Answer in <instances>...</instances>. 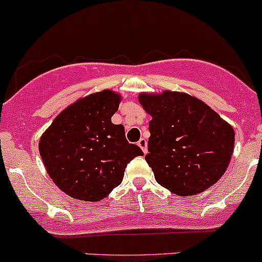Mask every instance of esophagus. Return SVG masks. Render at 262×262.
Returning a JSON list of instances; mask_svg holds the SVG:
<instances>
[{"label":"esophagus","mask_w":262,"mask_h":262,"mask_svg":"<svg viewBox=\"0 0 262 262\" xmlns=\"http://www.w3.org/2000/svg\"><path fill=\"white\" fill-rule=\"evenodd\" d=\"M138 146L141 147L142 151H143V154H147V141L144 138H141L138 141Z\"/></svg>","instance_id":"esophagus-1"}]
</instances>
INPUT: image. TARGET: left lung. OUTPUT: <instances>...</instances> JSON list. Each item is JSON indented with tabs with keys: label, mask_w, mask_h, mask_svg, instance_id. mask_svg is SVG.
<instances>
[{
	"label": "left lung",
	"mask_w": 262,
	"mask_h": 262,
	"mask_svg": "<svg viewBox=\"0 0 262 262\" xmlns=\"http://www.w3.org/2000/svg\"><path fill=\"white\" fill-rule=\"evenodd\" d=\"M138 101L152 116L146 161L156 182L178 195L199 194L214 185L234 151L233 126L184 92H143Z\"/></svg>",
	"instance_id": "left-lung-1"
}]
</instances>
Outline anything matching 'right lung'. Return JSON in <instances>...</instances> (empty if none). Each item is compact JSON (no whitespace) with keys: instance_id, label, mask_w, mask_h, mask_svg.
<instances>
[{"instance_id":"obj_1","label":"right lung","mask_w":262,"mask_h":262,"mask_svg":"<svg viewBox=\"0 0 262 262\" xmlns=\"http://www.w3.org/2000/svg\"><path fill=\"white\" fill-rule=\"evenodd\" d=\"M120 93H91L63 108L40 136L39 155L56 185L75 200L98 202L123 182L126 164L143 152L113 124Z\"/></svg>"}]
</instances>
